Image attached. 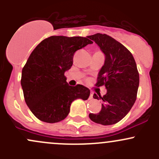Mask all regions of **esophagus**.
<instances>
[{
  "label": "esophagus",
  "mask_w": 159,
  "mask_h": 159,
  "mask_svg": "<svg viewBox=\"0 0 159 159\" xmlns=\"http://www.w3.org/2000/svg\"><path fill=\"white\" fill-rule=\"evenodd\" d=\"M93 98V93L91 92V94H90V98Z\"/></svg>",
  "instance_id": "34e87169"
}]
</instances>
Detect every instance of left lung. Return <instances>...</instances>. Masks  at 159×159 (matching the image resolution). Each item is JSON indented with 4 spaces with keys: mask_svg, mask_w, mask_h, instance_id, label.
<instances>
[{
    "mask_svg": "<svg viewBox=\"0 0 159 159\" xmlns=\"http://www.w3.org/2000/svg\"><path fill=\"white\" fill-rule=\"evenodd\" d=\"M87 38L94 41L105 54V64L95 86L105 85L107 89L103 97L94 94V98L102 99L103 103L100 112L89 114V118L103 125L116 124L129 113L137 98L139 74L135 61L123 44L105 34L98 33Z\"/></svg>",
    "mask_w": 159,
    "mask_h": 159,
    "instance_id": "8db88e82",
    "label": "left lung"
}]
</instances>
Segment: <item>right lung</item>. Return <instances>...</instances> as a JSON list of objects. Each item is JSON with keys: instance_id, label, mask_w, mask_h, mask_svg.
<instances>
[{"instance_id": "right-lung-1", "label": "right lung", "mask_w": 159, "mask_h": 159, "mask_svg": "<svg viewBox=\"0 0 159 159\" xmlns=\"http://www.w3.org/2000/svg\"><path fill=\"white\" fill-rule=\"evenodd\" d=\"M92 43L83 37L51 36L34 49L22 69L20 84L36 118L58 122L68 116L73 101L89 98L90 90L81 84L70 86L65 72L71 68L75 51Z\"/></svg>"}]
</instances>
